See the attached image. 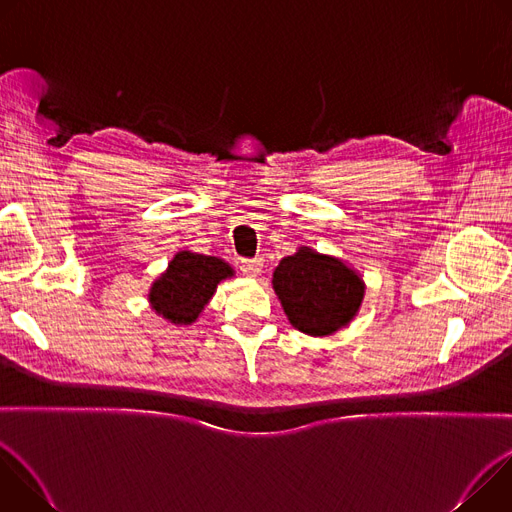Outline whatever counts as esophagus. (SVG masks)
<instances>
[{"label":"esophagus","mask_w":512,"mask_h":512,"mask_svg":"<svg viewBox=\"0 0 512 512\" xmlns=\"http://www.w3.org/2000/svg\"><path fill=\"white\" fill-rule=\"evenodd\" d=\"M241 271L247 275V277H257L261 271H263V259L255 257V259H243L241 261Z\"/></svg>","instance_id":"1"}]
</instances>
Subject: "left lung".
Segmentation results:
<instances>
[{
	"instance_id": "left-lung-1",
	"label": "left lung",
	"mask_w": 512,
	"mask_h": 512,
	"mask_svg": "<svg viewBox=\"0 0 512 512\" xmlns=\"http://www.w3.org/2000/svg\"><path fill=\"white\" fill-rule=\"evenodd\" d=\"M273 289L289 324L310 336H330L350 324L364 298L354 269L310 247L279 261Z\"/></svg>"
}]
</instances>
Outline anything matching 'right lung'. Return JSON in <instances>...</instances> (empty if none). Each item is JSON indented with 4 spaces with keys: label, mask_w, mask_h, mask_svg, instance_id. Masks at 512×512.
<instances>
[{
    "label": "right lung",
    "mask_w": 512,
    "mask_h": 512,
    "mask_svg": "<svg viewBox=\"0 0 512 512\" xmlns=\"http://www.w3.org/2000/svg\"><path fill=\"white\" fill-rule=\"evenodd\" d=\"M235 271L218 257L180 251L168 263V269L152 283L150 304L158 316L176 326L196 322L204 306L214 296L216 285Z\"/></svg>",
    "instance_id": "add662e5"
}]
</instances>
